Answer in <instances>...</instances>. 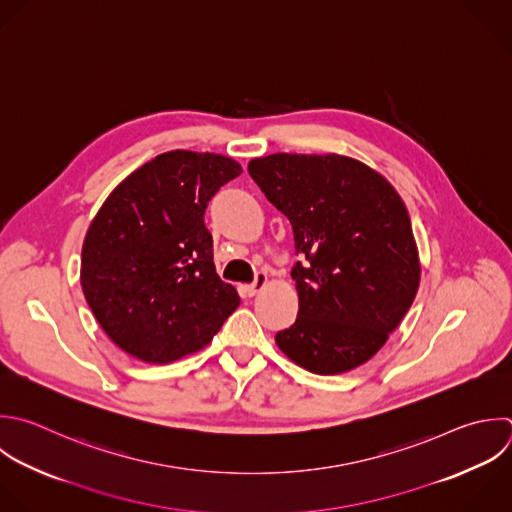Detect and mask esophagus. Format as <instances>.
<instances>
[{
  "instance_id": "esophagus-1",
  "label": "esophagus",
  "mask_w": 512,
  "mask_h": 512,
  "mask_svg": "<svg viewBox=\"0 0 512 512\" xmlns=\"http://www.w3.org/2000/svg\"><path fill=\"white\" fill-rule=\"evenodd\" d=\"M266 282H268V274H266V272H256L254 282H252V284H246L244 290H246L248 296H256V294L266 286Z\"/></svg>"
}]
</instances>
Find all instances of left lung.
Wrapping results in <instances>:
<instances>
[{
    "instance_id": "obj_1",
    "label": "left lung",
    "mask_w": 512,
    "mask_h": 512,
    "mask_svg": "<svg viewBox=\"0 0 512 512\" xmlns=\"http://www.w3.org/2000/svg\"><path fill=\"white\" fill-rule=\"evenodd\" d=\"M292 224L296 322L278 348L314 374L348 372L370 360L406 316L420 262L410 216L396 190L366 164L338 156L272 154L248 164Z\"/></svg>"
}]
</instances>
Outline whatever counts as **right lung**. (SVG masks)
Here are the masks:
<instances>
[{
  "instance_id": "add662e5",
  "label": "right lung",
  "mask_w": 512,
  "mask_h": 512,
  "mask_svg": "<svg viewBox=\"0 0 512 512\" xmlns=\"http://www.w3.org/2000/svg\"><path fill=\"white\" fill-rule=\"evenodd\" d=\"M242 174L232 158L172 150L132 172L82 246L84 296L116 346L168 364L212 342L240 296L216 274L204 214Z\"/></svg>"
}]
</instances>
